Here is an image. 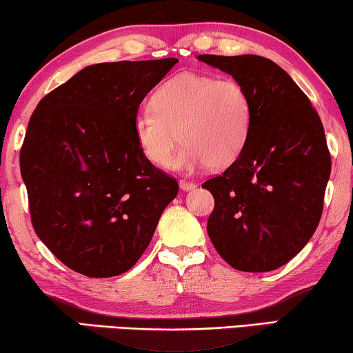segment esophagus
Listing matches in <instances>:
<instances>
[{"instance_id":"obj_1","label":"esophagus","mask_w":353,"mask_h":353,"mask_svg":"<svg viewBox=\"0 0 353 353\" xmlns=\"http://www.w3.org/2000/svg\"><path fill=\"white\" fill-rule=\"evenodd\" d=\"M196 183H191V181H180V190L181 191H192L196 190Z\"/></svg>"}]
</instances>
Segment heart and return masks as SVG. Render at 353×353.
Listing matches in <instances>:
<instances>
[{
	"label": "heart",
	"instance_id": "obj_1",
	"mask_svg": "<svg viewBox=\"0 0 353 353\" xmlns=\"http://www.w3.org/2000/svg\"><path fill=\"white\" fill-rule=\"evenodd\" d=\"M151 105L134 115L133 134L143 156L157 167L170 163L180 138L185 146L173 159L175 170L228 167L252 128L250 96L231 79L183 72L159 86Z\"/></svg>",
	"mask_w": 353,
	"mask_h": 353
}]
</instances>
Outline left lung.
I'll return each mask as SVG.
<instances>
[{"instance_id":"8db88e82","label":"left lung","mask_w":353,"mask_h":353,"mask_svg":"<svg viewBox=\"0 0 353 353\" xmlns=\"http://www.w3.org/2000/svg\"><path fill=\"white\" fill-rule=\"evenodd\" d=\"M233 77L252 101V128L241 156L202 188L214 194L207 233L239 272L283 267L315 233L331 157L310 99L267 57L197 56Z\"/></svg>"}]
</instances>
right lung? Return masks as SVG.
Instances as JSON below:
<instances>
[{
    "label": "right lung",
    "instance_id": "1",
    "mask_svg": "<svg viewBox=\"0 0 353 353\" xmlns=\"http://www.w3.org/2000/svg\"><path fill=\"white\" fill-rule=\"evenodd\" d=\"M178 62L85 67L38 103L21 149L38 238L90 278L128 272L151 243L178 183L139 151L133 120Z\"/></svg>",
    "mask_w": 353,
    "mask_h": 353
}]
</instances>
